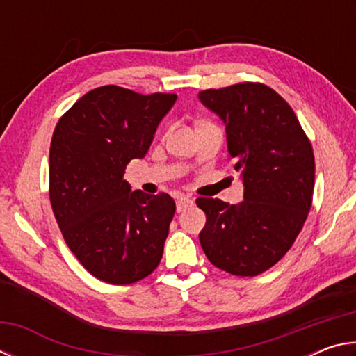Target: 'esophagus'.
<instances>
[{"mask_svg":"<svg viewBox=\"0 0 356 356\" xmlns=\"http://www.w3.org/2000/svg\"><path fill=\"white\" fill-rule=\"evenodd\" d=\"M195 204V200L193 197H188V196H179L177 201H176V209L177 212H182V210H185L186 207H190Z\"/></svg>","mask_w":356,"mask_h":356,"instance_id":"1","label":"esophagus"}]
</instances>
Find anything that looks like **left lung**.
Listing matches in <instances>:
<instances>
[{
  "mask_svg": "<svg viewBox=\"0 0 356 356\" xmlns=\"http://www.w3.org/2000/svg\"><path fill=\"white\" fill-rule=\"evenodd\" d=\"M200 100L225 122L229 159L245 186L237 206L197 197L207 218L200 242L215 267L256 276L291 250L308 218L314 152L291 105L262 83L206 89Z\"/></svg>",
  "mask_w": 356,
  "mask_h": 356,
  "instance_id": "obj_1",
  "label": "left lung"
}]
</instances>
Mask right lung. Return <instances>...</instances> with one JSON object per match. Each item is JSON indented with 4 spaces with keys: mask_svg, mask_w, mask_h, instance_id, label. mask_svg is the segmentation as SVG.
Returning <instances> with one entry per match:
<instances>
[{
    "mask_svg": "<svg viewBox=\"0 0 356 356\" xmlns=\"http://www.w3.org/2000/svg\"><path fill=\"white\" fill-rule=\"evenodd\" d=\"M176 94L95 88L59 119L50 146V202L65 243L89 273L125 286L159 267L176 212L166 193L131 191L125 168L143 159Z\"/></svg>",
    "mask_w": 356,
    "mask_h": 356,
    "instance_id": "add662e5",
    "label": "right lung"
}]
</instances>
